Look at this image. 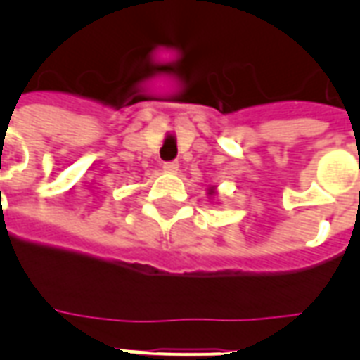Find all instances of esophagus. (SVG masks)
I'll list each match as a JSON object with an SVG mask.
<instances>
[{"instance_id":"34e87169","label":"esophagus","mask_w":360,"mask_h":360,"mask_svg":"<svg viewBox=\"0 0 360 360\" xmlns=\"http://www.w3.org/2000/svg\"><path fill=\"white\" fill-rule=\"evenodd\" d=\"M164 169H166V172H169V174H174V172H177V169H179V164L175 162V160H172V162H164Z\"/></svg>"}]
</instances>
